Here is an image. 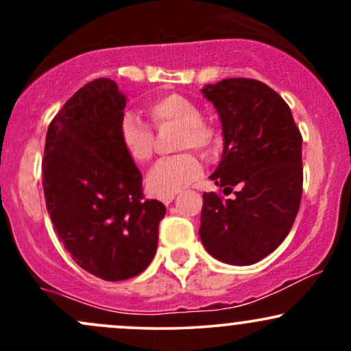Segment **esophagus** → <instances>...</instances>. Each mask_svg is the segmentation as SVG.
<instances>
[{"instance_id": "1", "label": "esophagus", "mask_w": 351, "mask_h": 351, "mask_svg": "<svg viewBox=\"0 0 351 351\" xmlns=\"http://www.w3.org/2000/svg\"><path fill=\"white\" fill-rule=\"evenodd\" d=\"M173 199H175V195H168V196H162V198H160V201H162V203L163 204H167V206H168V204H170L171 203V201Z\"/></svg>"}]
</instances>
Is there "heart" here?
<instances>
[{"mask_svg":"<svg viewBox=\"0 0 351 351\" xmlns=\"http://www.w3.org/2000/svg\"><path fill=\"white\" fill-rule=\"evenodd\" d=\"M147 110L156 127H178L175 150L195 148L201 155L209 156L219 145V130L215 123L203 119V110L195 100L180 94H168L153 100ZM119 136L132 162H150L153 156V134L138 117L134 114L123 115ZM199 175V160L191 152H181L170 158L160 160L148 171L145 184L152 195H176Z\"/></svg>","mask_w":351,"mask_h":351,"instance_id":"obj_1","label":"heart"}]
</instances>
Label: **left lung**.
I'll list each match as a JSON object with an SVG mask.
<instances>
[{"label":"left lung","instance_id":"8db88e82","mask_svg":"<svg viewBox=\"0 0 351 351\" xmlns=\"http://www.w3.org/2000/svg\"><path fill=\"white\" fill-rule=\"evenodd\" d=\"M223 127V156L211 178L224 195L204 193L199 237L232 265H251L279 247L300 206L302 135L285 100L254 79H223L201 88Z\"/></svg>","mask_w":351,"mask_h":351}]
</instances>
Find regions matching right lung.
Masks as SVG:
<instances>
[{
	"instance_id": "obj_1",
	"label": "right lung",
	"mask_w": 351,
	"mask_h": 351,
	"mask_svg": "<svg viewBox=\"0 0 351 351\" xmlns=\"http://www.w3.org/2000/svg\"><path fill=\"white\" fill-rule=\"evenodd\" d=\"M127 97L114 80L80 87L52 119L43 158L47 213L84 271L125 280L148 267L167 208L143 199L142 173L120 143Z\"/></svg>"
}]
</instances>
